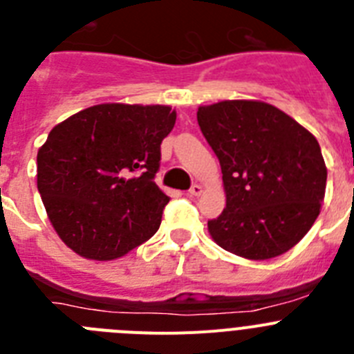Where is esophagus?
Returning <instances> with one entry per match:
<instances>
[{"label": "esophagus", "instance_id": "esophagus-1", "mask_svg": "<svg viewBox=\"0 0 354 354\" xmlns=\"http://www.w3.org/2000/svg\"><path fill=\"white\" fill-rule=\"evenodd\" d=\"M187 193H189V196H200L202 195V186H200V184H193Z\"/></svg>", "mask_w": 354, "mask_h": 354}]
</instances>
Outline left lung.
<instances>
[{"instance_id": "1", "label": "left lung", "mask_w": 354, "mask_h": 354, "mask_svg": "<svg viewBox=\"0 0 354 354\" xmlns=\"http://www.w3.org/2000/svg\"><path fill=\"white\" fill-rule=\"evenodd\" d=\"M196 120L223 174L227 207L207 221L223 250L252 261L286 253L321 211L326 165L298 122L259 101L202 106Z\"/></svg>"}]
</instances>
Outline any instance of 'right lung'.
Instances as JSON below:
<instances>
[{"label": "right lung", "mask_w": 354, "mask_h": 354, "mask_svg": "<svg viewBox=\"0 0 354 354\" xmlns=\"http://www.w3.org/2000/svg\"><path fill=\"white\" fill-rule=\"evenodd\" d=\"M168 106L99 104L53 127L37 154V186L65 245L113 261L158 232L170 196L156 186Z\"/></svg>", "instance_id": "right-lung-1"}]
</instances>
